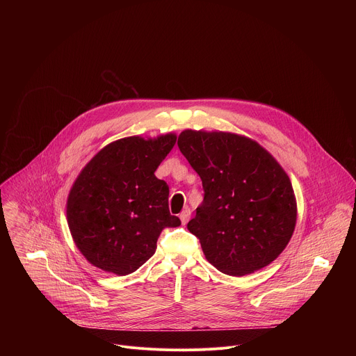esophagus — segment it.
I'll use <instances>...</instances> for the list:
<instances>
[{"label": "esophagus", "mask_w": 356, "mask_h": 356, "mask_svg": "<svg viewBox=\"0 0 356 356\" xmlns=\"http://www.w3.org/2000/svg\"><path fill=\"white\" fill-rule=\"evenodd\" d=\"M190 216H191V211L188 209H184L181 213H180V220H181V224L186 225L190 220Z\"/></svg>", "instance_id": "obj_1"}]
</instances>
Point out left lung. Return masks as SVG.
Listing matches in <instances>:
<instances>
[{"label":"left lung","instance_id":"8db88e82","mask_svg":"<svg viewBox=\"0 0 356 356\" xmlns=\"http://www.w3.org/2000/svg\"><path fill=\"white\" fill-rule=\"evenodd\" d=\"M177 145L204 190L187 228L207 261L231 276L273 262L297 217L294 191L280 165L255 140L228 132L187 129Z\"/></svg>","mask_w":356,"mask_h":356}]
</instances>
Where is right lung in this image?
<instances>
[{"mask_svg": "<svg viewBox=\"0 0 356 356\" xmlns=\"http://www.w3.org/2000/svg\"><path fill=\"white\" fill-rule=\"evenodd\" d=\"M175 143L173 134L124 138L81 170L69 194L67 222L91 265L129 275L154 255L163 228L181 224L169 211V186L155 176Z\"/></svg>", "mask_w": 356, "mask_h": 356, "instance_id": "1", "label": "right lung"}]
</instances>
